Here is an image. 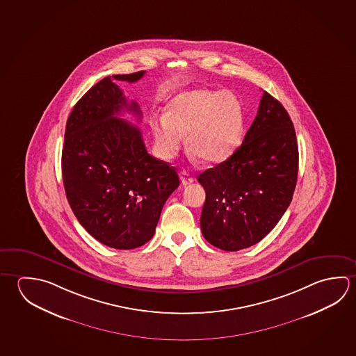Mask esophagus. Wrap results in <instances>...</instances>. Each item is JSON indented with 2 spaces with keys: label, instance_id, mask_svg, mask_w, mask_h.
I'll list each match as a JSON object with an SVG mask.
<instances>
[{
  "label": "esophagus",
  "instance_id": "obj_1",
  "mask_svg": "<svg viewBox=\"0 0 356 356\" xmlns=\"http://www.w3.org/2000/svg\"><path fill=\"white\" fill-rule=\"evenodd\" d=\"M180 179L181 182H182V185L184 186H186V185H190L191 182H193V176L190 174V172H187L185 170H182L180 172Z\"/></svg>",
  "mask_w": 356,
  "mask_h": 356
}]
</instances>
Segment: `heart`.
I'll use <instances>...</instances> for the list:
<instances>
[{"label": "heart", "mask_w": 356, "mask_h": 356, "mask_svg": "<svg viewBox=\"0 0 356 356\" xmlns=\"http://www.w3.org/2000/svg\"><path fill=\"white\" fill-rule=\"evenodd\" d=\"M243 102L231 91L191 88L175 95L165 116L151 121L159 155L170 160L187 145L204 161L220 163L232 156L243 138Z\"/></svg>", "instance_id": "heart-1"}]
</instances>
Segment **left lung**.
<instances>
[{
	"mask_svg": "<svg viewBox=\"0 0 356 356\" xmlns=\"http://www.w3.org/2000/svg\"><path fill=\"white\" fill-rule=\"evenodd\" d=\"M298 171L293 121L280 102L264 91L241 146L197 177L206 193L200 218L206 241L225 251L261 241L290 205Z\"/></svg>",
	"mask_w": 356,
	"mask_h": 356,
	"instance_id": "obj_1",
	"label": "left lung"
}]
</instances>
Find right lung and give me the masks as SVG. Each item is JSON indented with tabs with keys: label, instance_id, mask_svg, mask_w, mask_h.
Segmentation results:
<instances>
[{
	"label": "right lung",
	"instance_id": "add662e5",
	"mask_svg": "<svg viewBox=\"0 0 356 356\" xmlns=\"http://www.w3.org/2000/svg\"><path fill=\"white\" fill-rule=\"evenodd\" d=\"M144 75L102 79L77 101L65 131L66 197L85 230L113 249L147 243L180 185L176 170L147 152L138 127L116 116L126 110L141 119L138 102H129L113 81L136 82Z\"/></svg>",
	"mask_w": 356,
	"mask_h": 356
}]
</instances>
